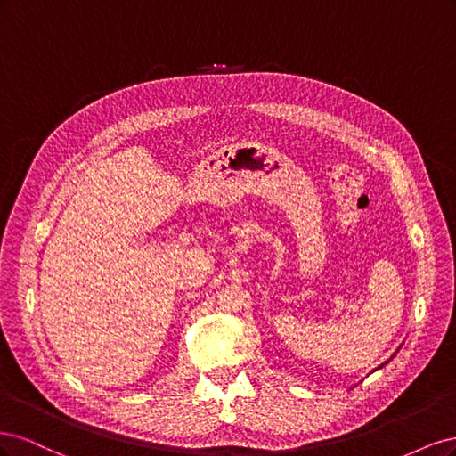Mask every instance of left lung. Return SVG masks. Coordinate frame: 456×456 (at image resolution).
I'll return each instance as SVG.
<instances>
[{"label": "left lung", "mask_w": 456, "mask_h": 456, "mask_svg": "<svg viewBox=\"0 0 456 456\" xmlns=\"http://www.w3.org/2000/svg\"><path fill=\"white\" fill-rule=\"evenodd\" d=\"M395 354H397V352H395ZM395 354H394V355H395ZM394 355H392V357H394ZM392 357H390V360H392ZM386 363H388V362H386ZM386 363H382V365H386ZM382 365H380L379 369H382Z\"/></svg>", "instance_id": "1"}]
</instances>
